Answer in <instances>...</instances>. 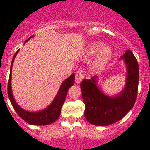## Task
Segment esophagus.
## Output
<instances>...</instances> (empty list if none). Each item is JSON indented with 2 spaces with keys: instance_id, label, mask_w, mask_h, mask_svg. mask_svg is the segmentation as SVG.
<instances>
[{
  "instance_id": "esophagus-1",
  "label": "esophagus",
  "mask_w": 150,
  "mask_h": 150,
  "mask_svg": "<svg viewBox=\"0 0 150 150\" xmlns=\"http://www.w3.org/2000/svg\"><path fill=\"white\" fill-rule=\"evenodd\" d=\"M83 79V71L81 69H78L75 73V82L77 83H80Z\"/></svg>"
}]
</instances>
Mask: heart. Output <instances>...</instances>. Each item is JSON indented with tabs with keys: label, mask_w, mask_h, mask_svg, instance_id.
<instances>
[{
	"label": "heart",
	"mask_w": 150,
	"mask_h": 150,
	"mask_svg": "<svg viewBox=\"0 0 150 150\" xmlns=\"http://www.w3.org/2000/svg\"><path fill=\"white\" fill-rule=\"evenodd\" d=\"M102 42H96L92 43L91 45L89 46L88 50H87V54L89 56H93V55L96 54L98 52V51L102 48ZM111 50L108 47H104L101 50L99 53H98V57H97L96 65L98 67H102L109 61V60L111 57Z\"/></svg>",
	"instance_id": "b5f03b06"
}]
</instances>
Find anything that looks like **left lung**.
I'll return each instance as SVG.
<instances>
[{"label":"left lung","mask_w":150,"mask_h":150,"mask_svg":"<svg viewBox=\"0 0 150 150\" xmlns=\"http://www.w3.org/2000/svg\"><path fill=\"white\" fill-rule=\"evenodd\" d=\"M124 59L127 76L123 90L117 96L105 95L97 87V76L83 79L81 83L82 98L85 105L84 117L93 125L105 126L120 120L133 108L137 95L139 67L130 49L126 50Z\"/></svg>","instance_id":"left-lung-1"}]
</instances>
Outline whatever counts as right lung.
Wrapping results in <instances>:
<instances>
[{
    "label": "right lung",
    "mask_w": 150,
    "mask_h": 150,
    "mask_svg": "<svg viewBox=\"0 0 150 150\" xmlns=\"http://www.w3.org/2000/svg\"><path fill=\"white\" fill-rule=\"evenodd\" d=\"M33 36H30L27 41L31 39ZM26 41V42H27ZM18 52V50L16 52V54L13 56V60H12L11 67H10V73H9V81H8V96L10 100L13 108L16 111V113L18 114L21 119H23L28 123L30 125H44L52 124L55 121L58 119L60 115V111H61V108L63 106V103L65 102L66 96H67V92L70 87H72L73 83H75V74H72L70 77L67 78L62 83L60 86L59 91L57 94L56 97L54 98L52 103L42 110H40L39 112H29L21 108L18 104L15 101L14 97L13 96L11 88V77H12V67L13 63L14 62V59L16 57V54Z\"/></svg>",
    "instance_id": "right-lung-1"
}]
</instances>
